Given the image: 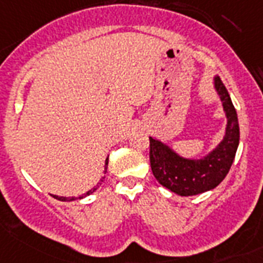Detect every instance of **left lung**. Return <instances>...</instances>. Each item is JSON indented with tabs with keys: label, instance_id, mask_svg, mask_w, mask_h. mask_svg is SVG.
Listing matches in <instances>:
<instances>
[{
	"label": "left lung",
	"instance_id": "1",
	"mask_svg": "<svg viewBox=\"0 0 263 263\" xmlns=\"http://www.w3.org/2000/svg\"><path fill=\"white\" fill-rule=\"evenodd\" d=\"M213 89L220 98L227 124L223 139L206 155L182 157L168 144L150 136V163L154 177L162 186L185 197L215 189L230 172L238 150V115L227 89L217 76L213 77Z\"/></svg>",
	"mask_w": 263,
	"mask_h": 263
}]
</instances>
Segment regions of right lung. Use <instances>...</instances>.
<instances>
[{"label": "right lung", "mask_w": 263, "mask_h": 263, "mask_svg": "<svg viewBox=\"0 0 263 263\" xmlns=\"http://www.w3.org/2000/svg\"><path fill=\"white\" fill-rule=\"evenodd\" d=\"M108 161H109V159L106 158V159H105V173H106V168H108ZM104 180H105V176L101 177V180H100V182H98L97 185H96V186L93 187V189H90V191H87L86 193L82 194V196H80V197H62V196H55V194H52V196H54V198L59 200V201H74V200H78V198H83V197H86V196H89V194L95 193V192L97 191L98 187H100V185H101V183L104 182Z\"/></svg>", "instance_id": "1"}]
</instances>
